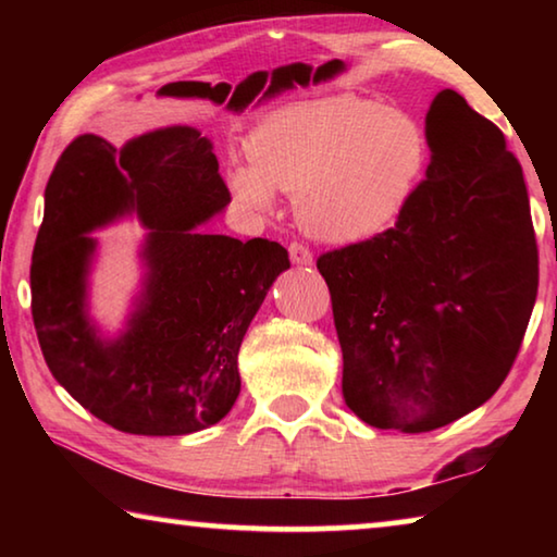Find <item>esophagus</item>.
Returning <instances> with one entry per match:
<instances>
[{"instance_id": "esophagus-1", "label": "esophagus", "mask_w": 557, "mask_h": 557, "mask_svg": "<svg viewBox=\"0 0 557 557\" xmlns=\"http://www.w3.org/2000/svg\"><path fill=\"white\" fill-rule=\"evenodd\" d=\"M289 260L295 262V265H312V250L307 248V245L301 243H289Z\"/></svg>"}]
</instances>
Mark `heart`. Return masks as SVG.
<instances>
[{
    "label": "heart",
    "instance_id": "1",
    "mask_svg": "<svg viewBox=\"0 0 557 557\" xmlns=\"http://www.w3.org/2000/svg\"><path fill=\"white\" fill-rule=\"evenodd\" d=\"M250 164L228 169L235 199L256 211L275 188L297 199L301 228L319 240L358 243L398 219L428 164L418 122L354 96L301 100L252 129Z\"/></svg>",
    "mask_w": 557,
    "mask_h": 557
}]
</instances>
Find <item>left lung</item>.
<instances>
[{"mask_svg":"<svg viewBox=\"0 0 557 557\" xmlns=\"http://www.w3.org/2000/svg\"><path fill=\"white\" fill-rule=\"evenodd\" d=\"M428 174L393 228L319 256L344 354V400L366 425L430 432L498 391L521 348L539 248L504 132L455 90L425 117Z\"/></svg>","mask_w":557,"mask_h":557,"instance_id":"left-lung-1","label":"left lung"}]
</instances>
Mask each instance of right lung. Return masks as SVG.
<instances>
[{
  "instance_id": "right-lung-1",
  "label": "right lung",
  "mask_w": 557,
  "mask_h": 557,
  "mask_svg": "<svg viewBox=\"0 0 557 557\" xmlns=\"http://www.w3.org/2000/svg\"><path fill=\"white\" fill-rule=\"evenodd\" d=\"M228 203L213 145L194 127L147 132L122 149L81 135L55 162L32 258V317L53 379L110 428L191 435L238 398L243 336L289 258L275 240L201 233ZM129 212L148 228V272L126 332L106 339L87 314L97 247L87 233Z\"/></svg>"
}]
</instances>
